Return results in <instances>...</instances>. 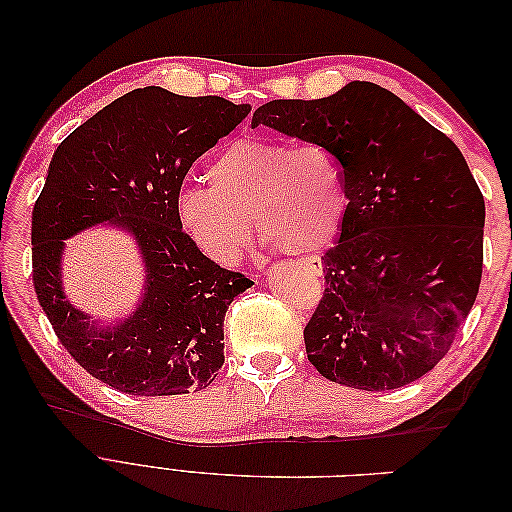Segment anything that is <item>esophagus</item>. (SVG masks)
I'll use <instances>...</instances> for the list:
<instances>
[{
	"instance_id": "esophagus-1",
	"label": "esophagus",
	"mask_w": 512,
	"mask_h": 512,
	"mask_svg": "<svg viewBox=\"0 0 512 512\" xmlns=\"http://www.w3.org/2000/svg\"><path fill=\"white\" fill-rule=\"evenodd\" d=\"M305 265L314 275H322V260L320 258H307Z\"/></svg>"
}]
</instances>
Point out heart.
I'll use <instances>...</instances> for the list:
<instances>
[{
    "mask_svg": "<svg viewBox=\"0 0 512 512\" xmlns=\"http://www.w3.org/2000/svg\"><path fill=\"white\" fill-rule=\"evenodd\" d=\"M209 188L183 190L179 222L194 243L220 265H235L258 237L288 254H316L329 247L344 224L348 188L344 166L320 143L241 138L207 168Z\"/></svg>",
    "mask_w": 512,
    "mask_h": 512,
    "instance_id": "obj_1",
    "label": "heart"
}]
</instances>
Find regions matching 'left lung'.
<instances>
[{"label":"left lung","mask_w":512,"mask_h":512,"mask_svg":"<svg viewBox=\"0 0 512 512\" xmlns=\"http://www.w3.org/2000/svg\"><path fill=\"white\" fill-rule=\"evenodd\" d=\"M329 147L348 211L322 256L327 288L303 331L320 374L391 391L436 367L476 301L485 200L457 145L376 83L320 100H273L252 128Z\"/></svg>","instance_id":"obj_1"}]
</instances>
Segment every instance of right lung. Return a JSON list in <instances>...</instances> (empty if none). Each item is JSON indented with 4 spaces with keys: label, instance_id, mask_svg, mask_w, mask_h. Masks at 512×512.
Wrapping results in <instances>:
<instances>
[{
    "label": "right lung",
    "instance_id": "1",
    "mask_svg": "<svg viewBox=\"0 0 512 512\" xmlns=\"http://www.w3.org/2000/svg\"><path fill=\"white\" fill-rule=\"evenodd\" d=\"M250 104L134 89L61 141L32 215L38 303L72 359L113 389L183 395L205 389L224 365V316L252 286L222 269L183 232L177 203L192 164L247 117ZM111 223L130 231L146 262L137 312L98 328L60 288L63 241Z\"/></svg>",
    "mask_w": 512,
    "mask_h": 512
}]
</instances>
